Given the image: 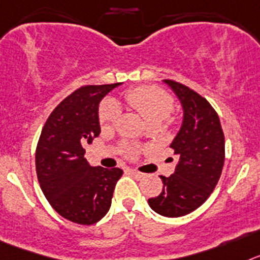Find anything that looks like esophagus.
<instances>
[{
  "label": "esophagus",
  "mask_w": 260,
  "mask_h": 260,
  "mask_svg": "<svg viewBox=\"0 0 260 260\" xmlns=\"http://www.w3.org/2000/svg\"><path fill=\"white\" fill-rule=\"evenodd\" d=\"M128 173H129L133 178H136V179H143V178L145 177V174L140 173V171L137 170H133V169H128Z\"/></svg>",
  "instance_id": "34e87169"
}]
</instances>
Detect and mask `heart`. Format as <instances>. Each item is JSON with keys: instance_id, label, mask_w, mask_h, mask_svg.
<instances>
[{"instance_id": "heart-1", "label": "heart", "mask_w": 260, "mask_h": 260, "mask_svg": "<svg viewBox=\"0 0 260 260\" xmlns=\"http://www.w3.org/2000/svg\"><path fill=\"white\" fill-rule=\"evenodd\" d=\"M128 105L136 110L148 124H159L171 114L174 107L173 96L168 91L157 86H141L132 89L125 94ZM120 116L119 106L108 99L101 106L99 119L103 127L112 125ZM136 152L133 148H127L128 154Z\"/></svg>"}]
</instances>
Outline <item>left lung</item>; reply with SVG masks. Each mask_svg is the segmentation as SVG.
Instances as JSON below:
<instances>
[{
  "label": "left lung",
  "instance_id": "left-lung-1",
  "mask_svg": "<svg viewBox=\"0 0 260 260\" xmlns=\"http://www.w3.org/2000/svg\"><path fill=\"white\" fill-rule=\"evenodd\" d=\"M183 110L182 124L170 148L178 164L170 177L161 175L164 188L149 199L150 208L165 217H180L198 209L220 179L225 159V139L220 119L208 101L171 80H164Z\"/></svg>",
  "mask_w": 260,
  "mask_h": 260
}]
</instances>
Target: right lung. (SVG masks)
I'll list each match as a JSON object with an SVG mask.
<instances>
[{
  "label": "right lung",
  "mask_w": 260,
  "mask_h": 260,
  "mask_svg": "<svg viewBox=\"0 0 260 260\" xmlns=\"http://www.w3.org/2000/svg\"><path fill=\"white\" fill-rule=\"evenodd\" d=\"M121 82L90 85L72 92L49 115L36 148V174L43 193L60 216L91 225L106 216L123 170L92 168L86 144L101 133L99 103Z\"/></svg>",
  "instance_id": "obj_1"
}]
</instances>
